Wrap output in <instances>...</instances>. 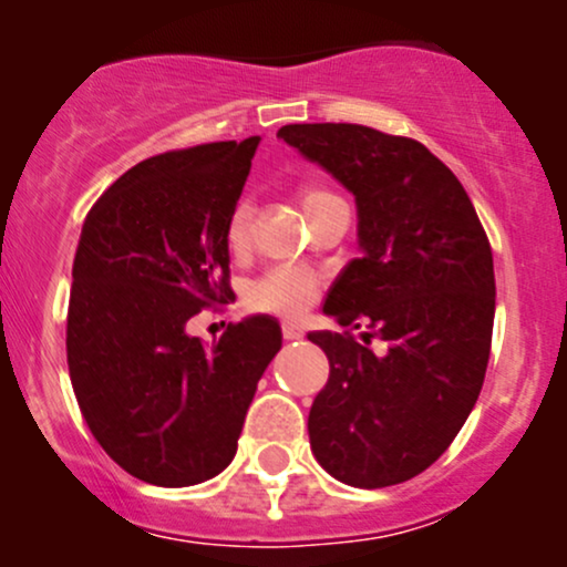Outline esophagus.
<instances>
[{
    "mask_svg": "<svg viewBox=\"0 0 567 567\" xmlns=\"http://www.w3.org/2000/svg\"><path fill=\"white\" fill-rule=\"evenodd\" d=\"M282 337L288 342H293V340H301V337H305V331H301V326L296 323V320H282Z\"/></svg>",
    "mask_w": 567,
    "mask_h": 567,
    "instance_id": "obj_1",
    "label": "esophagus"
}]
</instances>
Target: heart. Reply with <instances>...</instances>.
Listing matches in <instances>:
<instances>
[{"label": "heart", "mask_w": 567, "mask_h": 567, "mask_svg": "<svg viewBox=\"0 0 567 567\" xmlns=\"http://www.w3.org/2000/svg\"><path fill=\"white\" fill-rule=\"evenodd\" d=\"M329 197V192L316 186L301 188V205L310 208L318 199ZM249 219L251 205L247 199L233 208L230 221H227V244L233 251H241L249 241ZM318 296V277L307 268H271L262 274L249 288V305L262 312H282V316H296L307 310Z\"/></svg>", "instance_id": "1"}]
</instances>
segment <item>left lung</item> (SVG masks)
Here are the masks:
<instances>
[{"instance_id": "left-lung-1", "label": "left lung", "mask_w": 567, "mask_h": 567, "mask_svg": "<svg viewBox=\"0 0 567 567\" xmlns=\"http://www.w3.org/2000/svg\"><path fill=\"white\" fill-rule=\"evenodd\" d=\"M357 199L362 255L331 282L323 316L368 326L362 342L310 331L329 359L312 400V455L346 485L384 488L425 472L472 414L494 331V257L461 181L405 136L353 123L277 131ZM388 342L384 354L367 348Z\"/></svg>"}]
</instances>
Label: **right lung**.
<instances>
[{"instance_id":"add662e5","label":"right lung","mask_w":567,"mask_h":567,"mask_svg":"<svg viewBox=\"0 0 567 567\" xmlns=\"http://www.w3.org/2000/svg\"><path fill=\"white\" fill-rule=\"evenodd\" d=\"M260 136L162 153L120 175L87 214L73 260L68 370L90 431L145 483L183 488L236 458L257 381L282 348L271 316L214 346L188 320L227 301V221Z\"/></svg>"}]
</instances>
